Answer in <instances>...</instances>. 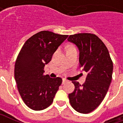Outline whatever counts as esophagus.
<instances>
[{
	"mask_svg": "<svg viewBox=\"0 0 123 123\" xmlns=\"http://www.w3.org/2000/svg\"><path fill=\"white\" fill-rule=\"evenodd\" d=\"M68 82V80L66 79L65 78H63V79H62V84H65V83H66V82Z\"/></svg>",
	"mask_w": 123,
	"mask_h": 123,
	"instance_id": "esophagus-1",
	"label": "esophagus"
}]
</instances>
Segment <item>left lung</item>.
Here are the masks:
<instances>
[{
    "mask_svg": "<svg viewBox=\"0 0 123 123\" xmlns=\"http://www.w3.org/2000/svg\"><path fill=\"white\" fill-rule=\"evenodd\" d=\"M68 40L77 46L80 68L87 73L84 84L72 82L75 89L69 94V101L75 110L87 114L95 110L106 95L111 82L113 62L106 46L94 34H75Z\"/></svg>",
    "mask_w": 123,
    "mask_h": 123,
    "instance_id": "8db88e82",
    "label": "left lung"
}]
</instances>
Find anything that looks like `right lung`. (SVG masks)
<instances>
[{
	"mask_svg": "<svg viewBox=\"0 0 123 123\" xmlns=\"http://www.w3.org/2000/svg\"><path fill=\"white\" fill-rule=\"evenodd\" d=\"M68 37L41 31L27 39L20 50L15 65V79L22 100L31 110H43L53 103L62 80L44 75V68Z\"/></svg>",
	"mask_w": 123,
	"mask_h": 123,
	"instance_id": "obj_1",
	"label": "right lung"
}]
</instances>
